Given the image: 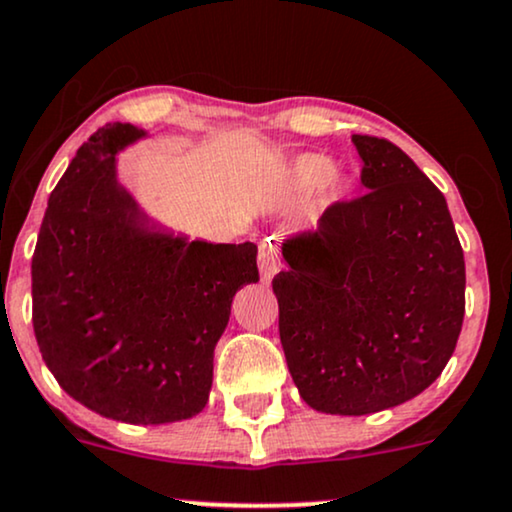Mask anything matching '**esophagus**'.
I'll return each mask as SVG.
<instances>
[{
  "mask_svg": "<svg viewBox=\"0 0 512 512\" xmlns=\"http://www.w3.org/2000/svg\"><path fill=\"white\" fill-rule=\"evenodd\" d=\"M281 269V248H278V238L267 236L260 245V274L262 281H271L276 271Z\"/></svg>",
  "mask_w": 512,
  "mask_h": 512,
  "instance_id": "34e87169",
  "label": "esophagus"
}]
</instances>
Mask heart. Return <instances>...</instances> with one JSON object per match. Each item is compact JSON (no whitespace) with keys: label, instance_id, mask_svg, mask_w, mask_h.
<instances>
[{"label":"heart","instance_id":"heart-1","mask_svg":"<svg viewBox=\"0 0 512 512\" xmlns=\"http://www.w3.org/2000/svg\"><path fill=\"white\" fill-rule=\"evenodd\" d=\"M295 174L307 184H321L333 174V163L323 155H300L295 160Z\"/></svg>","mask_w":512,"mask_h":512}]
</instances>
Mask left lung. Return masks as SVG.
I'll return each instance as SVG.
<instances>
[{
  "mask_svg": "<svg viewBox=\"0 0 512 512\" xmlns=\"http://www.w3.org/2000/svg\"><path fill=\"white\" fill-rule=\"evenodd\" d=\"M364 196L333 203L283 243L271 281L300 397L366 416L430 387L454 354L465 260L442 191L392 141L354 134Z\"/></svg>",
  "mask_w": 512,
  "mask_h": 512,
  "instance_id": "left-lung-1",
  "label": "left lung"
}]
</instances>
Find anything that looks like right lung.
<instances>
[{
  "label": "right lung",
  "mask_w": 512,
  "mask_h": 512,
  "mask_svg": "<svg viewBox=\"0 0 512 512\" xmlns=\"http://www.w3.org/2000/svg\"><path fill=\"white\" fill-rule=\"evenodd\" d=\"M129 122L92 134L51 191L32 255V328L70 397L132 425L193 418L231 302L260 281L255 243L158 229L118 181Z\"/></svg>",
  "instance_id": "add662e5"
}]
</instances>
